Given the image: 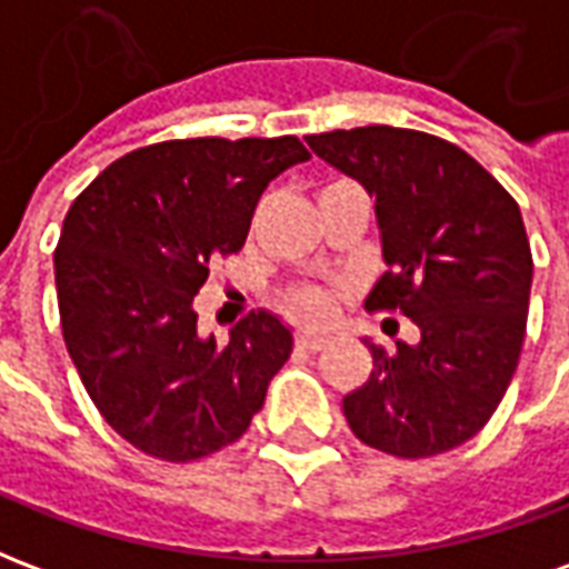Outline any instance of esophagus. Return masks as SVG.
I'll return each instance as SVG.
<instances>
[{"mask_svg": "<svg viewBox=\"0 0 569 569\" xmlns=\"http://www.w3.org/2000/svg\"><path fill=\"white\" fill-rule=\"evenodd\" d=\"M296 345L301 347V350H308V353H317V350H322V347H326V338H322V335H313V332H301L296 338Z\"/></svg>", "mask_w": 569, "mask_h": 569, "instance_id": "obj_1", "label": "esophagus"}]
</instances>
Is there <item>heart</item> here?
<instances>
[{
    "label": "heart",
    "instance_id": "obj_1",
    "mask_svg": "<svg viewBox=\"0 0 569 569\" xmlns=\"http://www.w3.org/2000/svg\"><path fill=\"white\" fill-rule=\"evenodd\" d=\"M292 310H296L301 320H322L329 305H326V298H322L320 292L305 289V292H298V296L292 298Z\"/></svg>",
    "mask_w": 569,
    "mask_h": 569
}]
</instances>
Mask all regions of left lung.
<instances>
[{
	"label": "left lung",
	"instance_id": "8db88e82",
	"mask_svg": "<svg viewBox=\"0 0 569 569\" xmlns=\"http://www.w3.org/2000/svg\"><path fill=\"white\" fill-rule=\"evenodd\" d=\"M310 151L375 200L390 271L366 308H399L420 329L393 353L366 345L369 381L345 396L359 441L418 460L472 439L521 357L533 259L518 203L463 149L420 130H332Z\"/></svg>",
	"mask_w": 569,
	"mask_h": 569
}]
</instances>
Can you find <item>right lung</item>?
Here are the masks:
<instances>
[{
    "label": "right lung",
    "mask_w": 569,
    "mask_h": 569,
    "mask_svg": "<svg viewBox=\"0 0 569 569\" xmlns=\"http://www.w3.org/2000/svg\"><path fill=\"white\" fill-rule=\"evenodd\" d=\"M296 137L176 140L106 167L63 219L54 252L63 341L106 423L133 448L186 463L247 432L292 353L271 310L228 345L198 332L210 261L247 243L271 179L308 161Z\"/></svg>",
    "instance_id": "right-lung-1"
}]
</instances>
